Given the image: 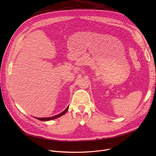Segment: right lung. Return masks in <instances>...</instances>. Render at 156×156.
<instances>
[{
	"instance_id": "1",
	"label": "right lung",
	"mask_w": 156,
	"mask_h": 156,
	"mask_svg": "<svg viewBox=\"0 0 156 156\" xmlns=\"http://www.w3.org/2000/svg\"><path fill=\"white\" fill-rule=\"evenodd\" d=\"M69 106H68L67 108H66L63 111V112H62V113H60V114H58V115H55V116H53V117H47V118H36V119L39 120H41V121H48V120H54V119H57V118H58V117H60V116L64 115L66 112H67V110H68V109H69Z\"/></svg>"
}]
</instances>
